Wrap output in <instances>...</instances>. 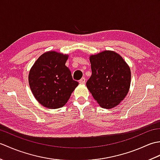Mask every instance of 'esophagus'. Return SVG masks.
I'll list each match as a JSON object with an SVG mask.
<instances>
[{
    "instance_id": "esophagus-1",
    "label": "esophagus",
    "mask_w": 160,
    "mask_h": 160,
    "mask_svg": "<svg viewBox=\"0 0 160 160\" xmlns=\"http://www.w3.org/2000/svg\"><path fill=\"white\" fill-rule=\"evenodd\" d=\"M79 82L80 83V84H84L86 82V79L84 78H81V79L80 80V81H79Z\"/></svg>"
}]
</instances>
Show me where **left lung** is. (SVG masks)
Masks as SVG:
<instances>
[{
	"mask_svg": "<svg viewBox=\"0 0 160 160\" xmlns=\"http://www.w3.org/2000/svg\"><path fill=\"white\" fill-rule=\"evenodd\" d=\"M92 75L87 87L104 108H112L127 96L131 84V70L122 58L112 51L90 56Z\"/></svg>",
	"mask_w": 160,
	"mask_h": 160,
	"instance_id": "1",
	"label": "left lung"
}]
</instances>
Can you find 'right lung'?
Segmentation results:
<instances>
[{"label":"right lung","instance_id":"add662e5","mask_svg":"<svg viewBox=\"0 0 160 160\" xmlns=\"http://www.w3.org/2000/svg\"><path fill=\"white\" fill-rule=\"evenodd\" d=\"M67 55L48 52L40 56L29 73V84L36 99L49 108L63 107L78 85L65 63Z\"/></svg>","mask_w":160,"mask_h":160}]
</instances>
